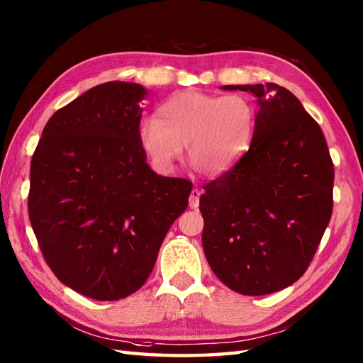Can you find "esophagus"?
<instances>
[{
	"label": "esophagus",
	"instance_id": "esophagus-1",
	"mask_svg": "<svg viewBox=\"0 0 363 363\" xmlns=\"http://www.w3.org/2000/svg\"><path fill=\"white\" fill-rule=\"evenodd\" d=\"M199 196H201V191H199L198 189H194L190 191V198H189L190 209H196V207L199 206Z\"/></svg>",
	"mask_w": 363,
	"mask_h": 363
}]
</instances>
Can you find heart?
Wrapping results in <instances>:
<instances>
[{
  "mask_svg": "<svg viewBox=\"0 0 363 363\" xmlns=\"http://www.w3.org/2000/svg\"><path fill=\"white\" fill-rule=\"evenodd\" d=\"M254 128L256 109L245 95L184 90L159 107L157 117L142 118L137 137L160 173L172 172L186 146L187 159L199 174L218 177L250 150Z\"/></svg>",
  "mask_w": 363,
  "mask_h": 363,
  "instance_id": "b5f03b06",
  "label": "heart"
}]
</instances>
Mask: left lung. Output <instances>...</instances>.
I'll list each match as a JSON object with an SVG mask.
<instances>
[{
  "label": "left lung",
  "mask_w": 363,
  "mask_h": 363,
  "mask_svg": "<svg viewBox=\"0 0 363 363\" xmlns=\"http://www.w3.org/2000/svg\"><path fill=\"white\" fill-rule=\"evenodd\" d=\"M257 98L252 142L199 199L203 248L230 290L259 296L296 282L333 215L334 164L320 125L277 84L223 86Z\"/></svg>",
  "instance_id": "8db88e82"
}]
</instances>
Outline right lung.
<instances>
[{
  "label": "right lung",
  "mask_w": 363,
  "mask_h": 363,
  "mask_svg": "<svg viewBox=\"0 0 363 363\" xmlns=\"http://www.w3.org/2000/svg\"><path fill=\"white\" fill-rule=\"evenodd\" d=\"M140 84L87 90L46 123L30 160L28 211L57 279L117 301L148 279L160 245L187 209L191 182L154 173L138 143Z\"/></svg>",
  "instance_id": "add662e5"
}]
</instances>
